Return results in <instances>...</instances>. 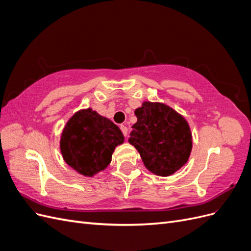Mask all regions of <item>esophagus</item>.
Returning a JSON list of instances; mask_svg holds the SVG:
<instances>
[{
	"label": "esophagus",
	"instance_id": "esophagus-1",
	"mask_svg": "<svg viewBox=\"0 0 251 251\" xmlns=\"http://www.w3.org/2000/svg\"><path fill=\"white\" fill-rule=\"evenodd\" d=\"M120 128H121V131H123V134L125 135V137H126L127 133H128V128L126 126H124V125L120 126Z\"/></svg>",
	"mask_w": 251,
	"mask_h": 251
}]
</instances>
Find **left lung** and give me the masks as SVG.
<instances>
[{
    "label": "left lung",
    "mask_w": 251,
    "mask_h": 251,
    "mask_svg": "<svg viewBox=\"0 0 251 251\" xmlns=\"http://www.w3.org/2000/svg\"><path fill=\"white\" fill-rule=\"evenodd\" d=\"M128 142L139 151L146 168L168 177L183 166L193 148L192 132L185 118L169 105L144 101L135 110Z\"/></svg>",
    "instance_id": "obj_1"
}]
</instances>
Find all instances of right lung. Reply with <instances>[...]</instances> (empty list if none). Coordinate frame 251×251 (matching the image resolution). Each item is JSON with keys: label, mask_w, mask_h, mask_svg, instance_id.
I'll list each match as a JSON object with an SVG mask.
<instances>
[{"label": "right lung", "mask_w": 251, "mask_h": 251, "mask_svg": "<svg viewBox=\"0 0 251 251\" xmlns=\"http://www.w3.org/2000/svg\"><path fill=\"white\" fill-rule=\"evenodd\" d=\"M124 140L116 125L89 108L79 110L68 120L59 147L68 165L92 177L110 164L114 150Z\"/></svg>", "instance_id": "right-lung-1"}]
</instances>
